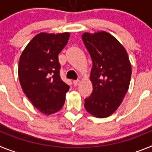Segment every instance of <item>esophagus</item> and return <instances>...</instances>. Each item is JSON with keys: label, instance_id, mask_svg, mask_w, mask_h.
I'll return each mask as SVG.
<instances>
[{"label": "esophagus", "instance_id": "obj_1", "mask_svg": "<svg viewBox=\"0 0 152 152\" xmlns=\"http://www.w3.org/2000/svg\"><path fill=\"white\" fill-rule=\"evenodd\" d=\"M72 83H73V85L75 86H79L80 84V80H74V81L72 82Z\"/></svg>", "mask_w": 152, "mask_h": 152}]
</instances>
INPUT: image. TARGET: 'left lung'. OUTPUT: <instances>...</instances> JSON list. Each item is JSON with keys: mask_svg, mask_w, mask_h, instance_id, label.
I'll use <instances>...</instances> for the list:
<instances>
[{"mask_svg": "<svg viewBox=\"0 0 152 152\" xmlns=\"http://www.w3.org/2000/svg\"><path fill=\"white\" fill-rule=\"evenodd\" d=\"M82 39L92 62L89 76L92 92L84 106L96 118H107L119 107L127 93L131 63L125 47L109 33H83Z\"/></svg>", "mask_w": 152, "mask_h": 152, "instance_id": "8db88e82", "label": "left lung"}]
</instances>
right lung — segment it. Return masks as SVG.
<instances>
[{"instance_id": "1", "label": "right lung", "mask_w": 152, "mask_h": 152, "mask_svg": "<svg viewBox=\"0 0 152 152\" xmlns=\"http://www.w3.org/2000/svg\"><path fill=\"white\" fill-rule=\"evenodd\" d=\"M70 34H37L20 55V83L31 103L47 115L57 113L64 105L69 86L60 76L58 55L68 43Z\"/></svg>"}]
</instances>
